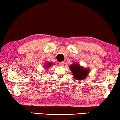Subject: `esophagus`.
<instances>
[{
  "mask_svg": "<svg viewBox=\"0 0 120 120\" xmlns=\"http://www.w3.org/2000/svg\"><path fill=\"white\" fill-rule=\"evenodd\" d=\"M59 65L61 66H62L64 65V62H60L59 63Z\"/></svg>",
  "mask_w": 120,
  "mask_h": 120,
  "instance_id": "34e87169",
  "label": "esophagus"
}]
</instances>
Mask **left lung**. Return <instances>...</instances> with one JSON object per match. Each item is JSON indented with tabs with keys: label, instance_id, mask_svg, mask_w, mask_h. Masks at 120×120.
<instances>
[{
	"label": "left lung",
	"instance_id": "1",
	"mask_svg": "<svg viewBox=\"0 0 120 120\" xmlns=\"http://www.w3.org/2000/svg\"><path fill=\"white\" fill-rule=\"evenodd\" d=\"M70 68L72 71L74 78L78 81L84 80L87 77L89 73V69L84 68L77 63L71 65Z\"/></svg>",
	"mask_w": 120,
	"mask_h": 120
}]
</instances>
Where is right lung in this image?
<instances>
[{
	"instance_id": "right-lung-1",
	"label": "right lung",
	"mask_w": 120,
	"mask_h": 120,
	"mask_svg": "<svg viewBox=\"0 0 120 120\" xmlns=\"http://www.w3.org/2000/svg\"><path fill=\"white\" fill-rule=\"evenodd\" d=\"M52 65V62H47V64L45 65V68H48L49 67L51 66Z\"/></svg>"
}]
</instances>
